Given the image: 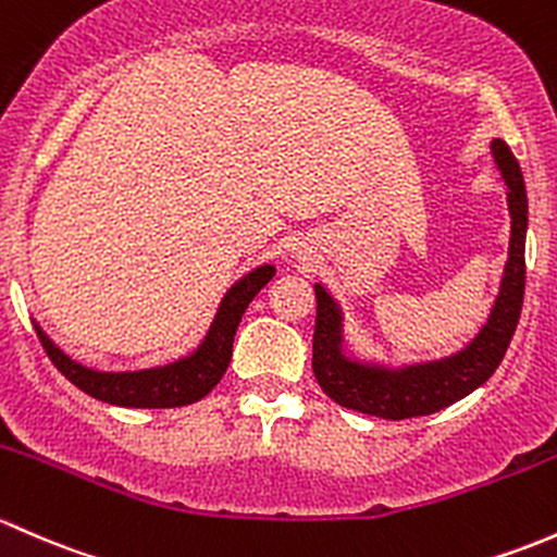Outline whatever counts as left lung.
Wrapping results in <instances>:
<instances>
[{
	"instance_id": "left-lung-1",
	"label": "left lung",
	"mask_w": 557,
	"mask_h": 557,
	"mask_svg": "<svg viewBox=\"0 0 557 557\" xmlns=\"http://www.w3.org/2000/svg\"><path fill=\"white\" fill-rule=\"evenodd\" d=\"M493 160L507 182V203L512 216L509 257L504 265L498 297L483 330L467 348L437 362L405 364L399 370L383 364H364L343 354L341 306L317 284V330H313V375L330 399L348 410L367 416L405 421L443 410L485 381L502 364L509 341L518 326L525 292V227H529V198L523 174L512 150L502 139L491 141Z\"/></svg>"
}]
</instances>
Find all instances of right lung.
<instances>
[{
    "instance_id": "1",
    "label": "right lung",
    "mask_w": 557,
    "mask_h": 557,
    "mask_svg": "<svg viewBox=\"0 0 557 557\" xmlns=\"http://www.w3.org/2000/svg\"><path fill=\"white\" fill-rule=\"evenodd\" d=\"M276 268L260 265L227 289L222 297L216 317L206 332L203 343L176 362L163 367H150V370L136 372H99L83 367L69 359L42 330H37L39 343L48 351L50 362L59 367L61 375H66L79 392L101 399V403L120 407H182L203 399L211 388L225 375L227 364L233 357V337H236L238 321L249 302L255 300L257 292L273 278Z\"/></svg>"
}]
</instances>
